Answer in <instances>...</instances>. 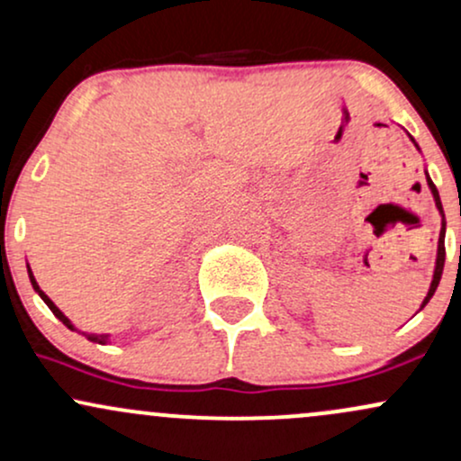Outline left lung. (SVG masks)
Returning <instances> with one entry per match:
<instances>
[{"label": "left lung", "mask_w": 461, "mask_h": 461, "mask_svg": "<svg viewBox=\"0 0 461 461\" xmlns=\"http://www.w3.org/2000/svg\"><path fill=\"white\" fill-rule=\"evenodd\" d=\"M427 184H429L431 193H433V199H436V208L440 210L442 214V230H440V240H438V260H436V273H433V282H431V288L429 293H427L425 301H422L420 308H425L427 303H429V299L433 297V293H436L438 284H440V277H442V268H444V256H447V251H444V230H447V221H444V210H442V201H440V194H438V188L436 184L431 182V177L427 176Z\"/></svg>", "instance_id": "8db88e82"}]
</instances>
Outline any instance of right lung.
Returning <instances> with one entry per match:
<instances>
[{
    "instance_id": "obj_1",
    "label": "right lung",
    "mask_w": 461,
    "mask_h": 461,
    "mask_svg": "<svg viewBox=\"0 0 461 461\" xmlns=\"http://www.w3.org/2000/svg\"><path fill=\"white\" fill-rule=\"evenodd\" d=\"M28 273H30V282H32V285H34V290H36V293H39V294H41V299H43V301H45V303H47V308H50L51 312H54V316H56V319H60L62 322H65V325L68 327V330H76V327H73V325H71V321H68V319H67V316H65V314H62V312L56 308V305H54V301H51L50 297H47V294L43 293V290H41V288H39V284H36L34 275H32V271H30V268H28ZM84 336H86V338H88V340H91V342H99V345H105V342H108V333H84Z\"/></svg>"
}]
</instances>
